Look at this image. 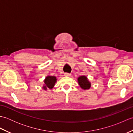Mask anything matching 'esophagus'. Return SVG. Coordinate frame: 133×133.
Returning <instances> with one entry per match:
<instances>
[{"mask_svg": "<svg viewBox=\"0 0 133 133\" xmlns=\"http://www.w3.org/2000/svg\"><path fill=\"white\" fill-rule=\"evenodd\" d=\"M64 76H66V77H71V74H70V73H67V72H65L64 74Z\"/></svg>", "mask_w": 133, "mask_h": 133, "instance_id": "1", "label": "esophagus"}]
</instances>
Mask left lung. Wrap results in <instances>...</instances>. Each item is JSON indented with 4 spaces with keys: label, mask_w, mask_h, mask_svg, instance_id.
Wrapping results in <instances>:
<instances>
[{
    "label": "left lung",
    "mask_w": 133,
    "mask_h": 133,
    "mask_svg": "<svg viewBox=\"0 0 133 133\" xmlns=\"http://www.w3.org/2000/svg\"><path fill=\"white\" fill-rule=\"evenodd\" d=\"M79 85L83 90H88L91 87V83L88 80L86 76H81L78 78Z\"/></svg>",
    "instance_id": "left-lung-1"
}]
</instances>
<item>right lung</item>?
Returning a JSON list of instances; mask_svg holds the SVG:
<instances>
[{
    "mask_svg": "<svg viewBox=\"0 0 133 133\" xmlns=\"http://www.w3.org/2000/svg\"><path fill=\"white\" fill-rule=\"evenodd\" d=\"M56 80L57 79L55 76H47L44 80V84L43 86V89L44 90H47L48 89H52L55 86Z\"/></svg>",
    "mask_w": 133,
    "mask_h": 133,
    "instance_id": "right-lung-1",
    "label": "right lung"
}]
</instances>
